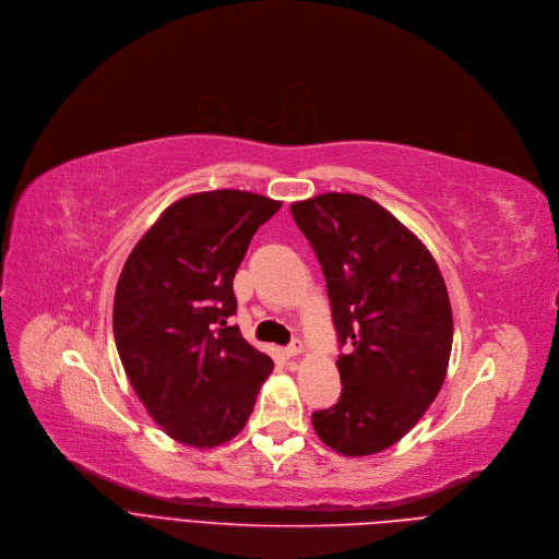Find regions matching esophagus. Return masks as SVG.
Here are the masks:
<instances>
[{
  "instance_id": "obj_1",
  "label": "esophagus",
  "mask_w": 559,
  "mask_h": 559,
  "mask_svg": "<svg viewBox=\"0 0 559 559\" xmlns=\"http://www.w3.org/2000/svg\"><path fill=\"white\" fill-rule=\"evenodd\" d=\"M302 349H306V347H302V343H300V341H294L292 345L285 347V357H287V359H294V357H298V354H302Z\"/></svg>"
}]
</instances>
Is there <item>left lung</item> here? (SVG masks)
<instances>
[{
    "label": "left lung",
    "instance_id": "left-lung-1",
    "mask_svg": "<svg viewBox=\"0 0 559 559\" xmlns=\"http://www.w3.org/2000/svg\"><path fill=\"white\" fill-rule=\"evenodd\" d=\"M289 212L323 267L338 341L352 345L336 361L341 396L312 426L338 454L381 452L417 426L443 385L445 281L428 247L372 198L330 191Z\"/></svg>",
    "mask_w": 559,
    "mask_h": 559
}]
</instances>
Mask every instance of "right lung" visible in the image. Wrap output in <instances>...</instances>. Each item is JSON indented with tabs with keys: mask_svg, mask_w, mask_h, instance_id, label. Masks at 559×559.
Segmentation results:
<instances>
[{
	"mask_svg": "<svg viewBox=\"0 0 559 559\" xmlns=\"http://www.w3.org/2000/svg\"><path fill=\"white\" fill-rule=\"evenodd\" d=\"M283 202L240 189L178 198L135 242L114 298V336L148 417L178 443L234 439L274 364L238 325L231 281Z\"/></svg>",
	"mask_w": 559,
	"mask_h": 559,
	"instance_id": "add662e5",
	"label": "right lung"
}]
</instances>
